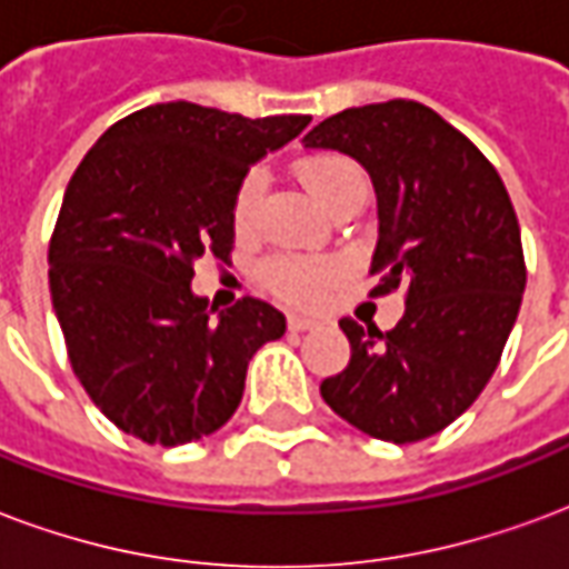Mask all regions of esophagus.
Here are the masks:
<instances>
[{"label":"esophagus","mask_w":569,"mask_h":569,"mask_svg":"<svg viewBox=\"0 0 569 569\" xmlns=\"http://www.w3.org/2000/svg\"><path fill=\"white\" fill-rule=\"evenodd\" d=\"M315 327H318L315 318H302V315H290L288 318L290 333H306V330H315Z\"/></svg>","instance_id":"obj_1"}]
</instances>
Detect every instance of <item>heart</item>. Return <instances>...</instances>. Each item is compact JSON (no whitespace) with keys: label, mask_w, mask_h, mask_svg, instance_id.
<instances>
[{"label":"heart","mask_w":569,"mask_h":569,"mask_svg":"<svg viewBox=\"0 0 569 569\" xmlns=\"http://www.w3.org/2000/svg\"><path fill=\"white\" fill-rule=\"evenodd\" d=\"M302 184L309 188L318 206L333 214L355 199H367V176L351 157L342 153H315L309 160L300 163ZM267 193V172L263 169H248L244 178L239 181L233 197V223L239 230H251L260 202ZM336 267L330 260H318V257H297V254H279L269 257L263 263V281L279 297L293 302L315 300L321 290L333 281Z\"/></svg>","instance_id":"1"}]
</instances>
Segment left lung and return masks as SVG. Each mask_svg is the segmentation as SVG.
I'll return each mask as SVG.
<instances>
[{
	"label": "left lung",
	"mask_w": 569,
	"mask_h": 569,
	"mask_svg": "<svg viewBox=\"0 0 569 569\" xmlns=\"http://www.w3.org/2000/svg\"><path fill=\"white\" fill-rule=\"evenodd\" d=\"M306 148L355 157L372 178L379 242L372 297L406 290L393 330L342 318L351 360L321 381L336 416L385 442L449 427L495 376L528 269L512 199L476 144L412 99L321 120Z\"/></svg>",
	"instance_id": "obj_1"
}]
</instances>
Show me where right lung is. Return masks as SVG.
Returning <instances> with one entry per match:
<instances>
[{
  "label": "right lung",
  "instance_id": "1",
  "mask_svg": "<svg viewBox=\"0 0 569 569\" xmlns=\"http://www.w3.org/2000/svg\"><path fill=\"white\" fill-rule=\"evenodd\" d=\"M309 120L160 102L109 127L74 169L48 248L53 312L74 376L123 433L148 446L214 433L248 360L284 336V315L254 297L214 321L190 279L202 257L230 260L239 181Z\"/></svg>",
  "mask_w": 569,
  "mask_h": 569
}]
</instances>
